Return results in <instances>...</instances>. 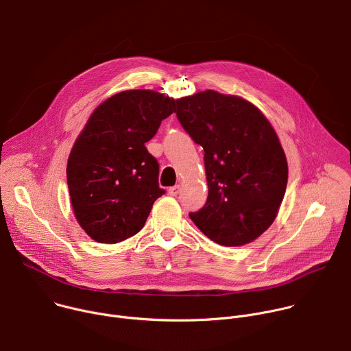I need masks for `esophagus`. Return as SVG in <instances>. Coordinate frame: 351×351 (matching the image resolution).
I'll list each match as a JSON object with an SVG mask.
<instances>
[{
	"instance_id": "1",
	"label": "esophagus",
	"mask_w": 351,
	"mask_h": 351,
	"mask_svg": "<svg viewBox=\"0 0 351 351\" xmlns=\"http://www.w3.org/2000/svg\"><path fill=\"white\" fill-rule=\"evenodd\" d=\"M180 184H176V186H173V187H169L168 189V194L169 195H172V197H175V195H178L179 194V191H180Z\"/></svg>"
}]
</instances>
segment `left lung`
I'll return each mask as SVG.
<instances>
[{"label":"left lung","mask_w":351,"mask_h":351,"mask_svg":"<svg viewBox=\"0 0 351 351\" xmlns=\"http://www.w3.org/2000/svg\"><path fill=\"white\" fill-rule=\"evenodd\" d=\"M176 106L182 127L205 153L208 198L190 219L219 245L255 241L277 217L287 190L288 162L274 128L236 95L208 89Z\"/></svg>","instance_id":"8db88e82"}]
</instances>
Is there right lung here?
Segmentation results:
<instances>
[{"mask_svg": "<svg viewBox=\"0 0 351 351\" xmlns=\"http://www.w3.org/2000/svg\"><path fill=\"white\" fill-rule=\"evenodd\" d=\"M175 111V99L150 89H130L100 103L78 135L67 161L74 216L100 244L139 232L154 201L158 162L145 143Z\"/></svg>", "mask_w": 351, "mask_h": 351, "instance_id": "add662e5", "label": "right lung"}]
</instances>
